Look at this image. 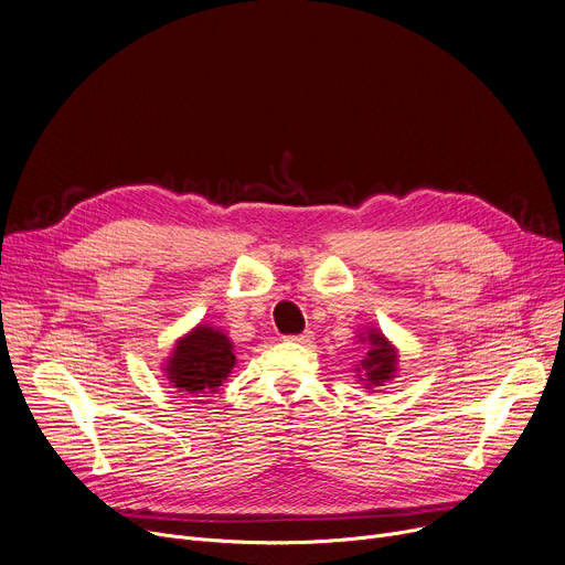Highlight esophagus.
Listing matches in <instances>:
<instances>
[{
	"mask_svg": "<svg viewBox=\"0 0 565 565\" xmlns=\"http://www.w3.org/2000/svg\"><path fill=\"white\" fill-rule=\"evenodd\" d=\"M288 341L300 343V345H311L313 343V332H305V334H298V337H288Z\"/></svg>",
	"mask_w": 565,
	"mask_h": 565,
	"instance_id": "1",
	"label": "esophagus"
}]
</instances>
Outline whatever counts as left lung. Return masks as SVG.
<instances>
[{"label":"left lung","mask_w":565,"mask_h":565,"mask_svg":"<svg viewBox=\"0 0 565 565\" xmlns=\"http://www.w3.org/2000/svg\"><path fill=\"white\" fill-rule=\"evenodd\" d=\"M360 343H366L364 360L354 369L364 390L382 387L384 382H392L398 373V350L396 345L384 337L377 328H369L358 337Z\"/></svg>","instance_id":"1"}]
</instances>
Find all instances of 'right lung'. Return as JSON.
I'll use <instances>...</instances> for the list:
<instances>
[{"label":"right lung","instance_id":"obj_1","mask_svg":"<svg viewBox=\"0 0 565 565\" xmlns=\"http://www.w3.org/2000/svg\"><path fill=\"white\" fill-rule=\"evenodd\" d=\"M235 366L233 341L217 328L199 322L175 341L162 371L171 387L190 396L215 394Z\"/></svg>","mask_w":565,"mask_h":565}]
</instances>
